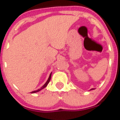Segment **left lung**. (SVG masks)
I'll return each mask as SVG.
<instances>
[{
    "instance_id": "8db88e82",
    "label": "left lung",
    "mask_w": 120,
    "mask_h": 120,
    "mask_svg": "<svg viewBox=\"0 0 120 120\" xmlns=\"http://www.w3.org/2000/svg\"><path fill=\"white\" fill-rule=\"evenodd\" d=\"M94 90V88H92V89H91L90 90Z\"/></svg>"
}]
</instances>
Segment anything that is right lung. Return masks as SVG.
<instances>
[{
  "label": "right lung",
  "instance_id": "right-lung-1",
  "mask_svg": "<svg viewBox=\"0 0 120 120\" xmlns=\"http://www.w3.org/2000/svg\"><path fill=\"white\" fill-rule=\"evenodd\" d=\"M51 76H52V73H51L50 74L49 77L48 79H47V82H45V84H44V85L43 86H41V88H40V89H38V90H36V91H34L31 92V93H37V92H39V91H41V90H43V89H44V88L46 87V86H47V85H48V83H49L50 80V79H51Z\"/></svg>",
  "mask_w": 120,
  "mask_h": 120
}]
</instances>
